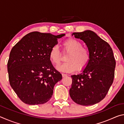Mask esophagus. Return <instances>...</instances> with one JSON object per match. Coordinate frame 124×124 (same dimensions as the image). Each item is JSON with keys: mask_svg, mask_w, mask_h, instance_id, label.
Instances as JSON below:
<instances>
[{"mask_svg": "<svg viewBox=\"0 0 124 124\" xmlns=\"http://www.w3.org/2000/svg\"><path fill=\"white\" fill-rule=\"evenodd\" d=\"M62 77H67V74H64V73H62Z\"/></svg>", "mask_w": 124, "mask_h": 124, "instance_id": "esophagus-1", "label": "esophagus"}]
</instances>
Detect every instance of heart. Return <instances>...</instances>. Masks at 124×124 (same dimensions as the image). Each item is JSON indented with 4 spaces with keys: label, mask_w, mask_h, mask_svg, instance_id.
<instances>
[{
    "label": "heart",
    "mask_w": 124,
    "mask_h": 124,
    "mask_svg": "<svg viewBox=\"0 0 124 124\" xmlns=\"http://www.w3.org/2000/svg\"><path fill=\"white\" fill-rule=\"evenodd\" d=\"M63 49L69 52L66 58L67 61L57 66L60 71L73 72L77 69L81 70L85 69L91 60V53L87 48L83 47V44L77 40L73 38L67 40L63 43ZM49 58L52 63L58 64L61 60L60 51L57 45L51 47Z\"/></svg>",
    "instance_id": "heart-1"
}]
</instances>
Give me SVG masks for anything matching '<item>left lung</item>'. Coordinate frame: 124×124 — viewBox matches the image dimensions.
<instances>
[{
  "mask_svg": "<svg viewBox=\"0 0 124 124\" xmlns=\"http://www.w3.org/2000/svg\"><path fill=\"white\" fill-rule=\"evenodd\" d=\"M73 35L84 41L91 53V60L81 73L71 75L70 95L76 103L91 106L106 97L114 80L116 62L110 46L93 31Z\"/></svg>",
  "mask_w": 124,
  "mask_h": 124,
  "instance_id": "obj_1",
  "label": "left lung"
}]
</instances>
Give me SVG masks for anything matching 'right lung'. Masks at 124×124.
Here are the masks:
<instances>
[{
    "instance_id": "right-lung-1",
    "label": "right lung",
    "mask_w": 124,
    "mask_h": 124,
    "mask_svg": "<svg viewBox=\"0 0 124 124\" xmlns=\"http://www.w3.org/2000/svg\"><path fill=\"white\" fill-rule=\"evenodd\" d=\"M64 35L33 32L12 48L8 62L10 84L24 103L44 104L52 97L62 77L52 66L49 53Z\"/></svg>"
}]
</instances>
